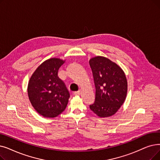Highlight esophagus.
Here are the masks:
<instances>
[{"label":"esophagus","instance_id":"1","mask_svg":"<svg viewBox=\"0 0 160 160\" xmlns=\"http://www.w3.org/2000/svg\"><path fill=\"white\" fill-rule=\"evenodd\" d=\"M81 93H82V92L80 90V91H78V92H74V93H73V95H80L81 94Z\"/></svg>","mask_w":160,"mask_h":160}]
</instances>
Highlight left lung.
<instances>
[{
    "instance_id": "obj_1",
    "label": "left lung",
    "mask_w": 160,
    "mask_h": 160,
    "mask_svg": "<svg viewBox=\"0 0 160 160\" xmlns=\"http://www.w3.org/2000/svg\"><path fill=\"white\" fill-rule=\"evenodd\" d=\"M95 86V99L89 108L101 118L114 115L127 95L128 82L122 69L107 58L97 56L89 61Z\"/></svg>"
}]
</instances>
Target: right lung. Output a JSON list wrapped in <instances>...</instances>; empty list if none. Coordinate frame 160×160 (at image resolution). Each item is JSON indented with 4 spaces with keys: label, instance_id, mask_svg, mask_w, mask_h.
<instances>
[{
    "label": "right lung",
    "instance_id": "add662e5",
    "mask_svg": "<svg viewBox=\"0 0 160 160\" xmlns=\"http://www.w3.org/2000/svg\"><path fill=\"white\" fill-rule=\"evenodd\" d=\"M65 61L51 58L43 62L33 72L27 92L31 105L46 118H55L66 108L70 94L65 83L58 77V71Z\"/></svg>",
    "mask_w": 160,
    "mask_h": 160
}]
</instances>
